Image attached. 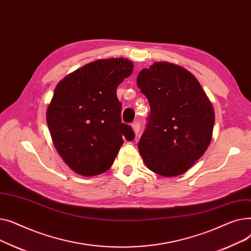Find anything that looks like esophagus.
Listing matches in <instances>:
<instances>
[{"mask_svg": "<svg viewBox=\"0 0 251 251\" xmlns=\"http://www.w3.org/2000/svg\"><path fill=\"white\" fill-rule=\"evenodd\" d=\"M131 126H132V129H133V131H134V133H135V134H138L139 130H140V125H139V123L136 121V122L131 124Z\"/></svg>", "mask_w": 251, "mask_h": 251, "instance_id": "esophagus-1", "label": "esophagus"}]
</instances>
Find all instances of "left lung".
Returning a JSON list of instances; mask_svg holds the SVG:
<instances>
[{"label": "left lung", "instance_id": "left-lung-1", "mask_svg": "<svg viewBox=\"0 0 251 251\" xmlns=\"http://www.w3.org/2000/svg\"><path fill=\"white\" fill-rule=\"evenodd\" d=\"M151 113L138 142L152 172L174 177L201 157L212 140L215 112L199 80L181 66L155 62L137 76Z\"/></svg>", "mask_w": 251, "mask_h": 251}]
</instances>
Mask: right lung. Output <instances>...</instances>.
<instances>
[{"instance_id":"obj_1","label":"right lung","mask_w":251,"mask_h":251,"mask_svg":"<svg viewBox=\"0 0 251 251\" xmlns=\"http://www.w3.org/2000/svg\"><path fill=\"white\" fill-rule=\"evenodd\" d=\"M133 71L123 58L91 62L66 76L47 110L50 133L63 161L74 172L95 176L113 165L123 138L132 139L122 123L117 87Z\"/></svg>"}]
</instances>
